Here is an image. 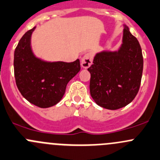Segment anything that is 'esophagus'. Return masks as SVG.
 Wrapping results in <instances>:
<instances>
[{
  "label": "esophagus",
  "instance_id": "obj_1",
  "mask_svg": "<svg viewBox=\"0 0 160 160\" xmlns=\"http://www.w3.org/2000/svg\"><path fill=\"white\" fill-rule=\"evenodd\" d=\"M93 61V55L91 52H88V53L85 54L84 56L81 58V66L83 68H87L90 67L91 65L92 64Z\"/></svg>",
  "mask_w": 160,
  "mask_h": 160
}]
</instances>
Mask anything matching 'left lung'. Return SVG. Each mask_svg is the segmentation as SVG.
<instances>
[{"label":"left lung","mask_w":160,"mask_h":160,"mask_svg":"<svg viewBox=\"0 0 160 160\" xmlns=\"http://www.w3.org/2000/svg\"><path fill=\"white\" fill-rule=\"evenodd\" d=\"M88 70L91 95L99 106L116 110L134 100L142 81L143 56L138 39L128 26L119 50L97 54Z\"/></svg>","instance_id":"obj_1"}]
</instances>
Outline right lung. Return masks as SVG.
<instances>
[{"instance_id":"obj_1","label":"right lung","mask_w":160,"mask_h":160,"mask_svg":"<svg viewBox=\"0 0 160 160\" xmlns=\"http://www.w3.org/2000/svg\"><path fill=\"white\" fill-rule=\"evenodd\" d=\"M35 27L20 39L14 54V73L17 88L30 103L48 108L60 102L66 85L80 70V60L72 62H46L36 58L30 47Z\"/></svg>"}]
</instances>
